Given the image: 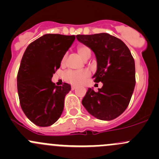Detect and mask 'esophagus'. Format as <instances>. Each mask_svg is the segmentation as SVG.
Instances as JSON below:
<instances>
[{"instance_id": "obj_1", "label": "esophagus", "mask_w": 159, "mask_h": 159, "mask_svg": "<svg viewBox=\"0 0 159 159\" xmlns=\"http://www.w3.org/2000/svg\"><path fill=\"white\" fill-rule=\"evenodd\" d=\"M77 89V86L76 85H72L71 86V89L72 90H75V89Z\"/></svg>"}]
</instances>
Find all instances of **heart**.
<instances>
[{"mask_svg":"<svg viewBox=\"0 0 159 159\" xmlns=\"http://www.w3.org/2000/svg\"><path fill=\"white\" fill-rule=\"evenodd\" d=\"M78 51L79 55L81 56L83 59L87 57L89 55H91V49H90L88 46L85 45L80 46V47L78 48ZM64 61H65V57H63V58H62V63L64 62ZM89 70L86 69L76 70H70L65 73V79L70 83H73V84H80V83H81L82 81H84V80L89 76Z\"/></svg>","mask_w":159,"mask_h":159,"instance_id":"heart-1","label":"heart"}]
</instances>
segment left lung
<instances>
[{
    "instance_id": "1",
    "label": "left lung",
    "mask_w": 159,
    "mask_h": 159,
    "mask_svg": "<svg viewBox=\"0 0 159 159\" xmlns=\"http://www.w3.org/2000/svg\"><path fill=\"white\" fill-rule=\"evenodd\" d=\"M76 38L95 54L97 70L92 78L103 84L98 91L89 88L81 103L98 119H115L127 108L135 86V65L131 51L121 40L108 33L78 34Z\"/></svg>"
}]
</instances>
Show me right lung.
Returning a JSON list of instances; mask_svg holds the SVG:
<instances>
[{"instance_id":"right-lung-1","label":"right lung","mask_w":159,"mask_h":159,"mask_svg":"<svg viewBox=\"0 0 159 159\" xmlns=\"http://www.w3.org/2000/svg\"><path fill=\"white\" fill-rule=\"evenodd\" d=\"M75 39V35L47 34L30 43L24 53L17 74V92L24 113L36 125H51L63 112L70 85L57 86L51 78Z\"/></svg>"}]
</instances>
